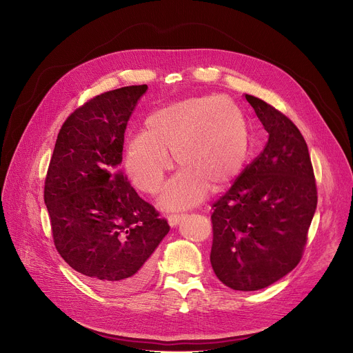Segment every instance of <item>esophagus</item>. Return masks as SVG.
<instances>
[{"label": "esophagus", "mask_w": 353, "mask_h": 353, "mask_svg": "<svg viewBox=\"0 0 353 353\" xmlns=\"http://www.w3.org/2000/svg\"><path fill=\"white\" fill-rule=\"evenodd\" d=\"M183 218H184L183 214H172V215L168 216V221H169V225H170V226H176Z\"/></svg>", "instance_id": "esophagus-1"}]
</instances>
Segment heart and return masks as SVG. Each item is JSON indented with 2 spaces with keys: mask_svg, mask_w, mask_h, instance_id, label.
Returning <instances> with one entry per match:
<instances>
[{
  "mask_svg": "<svg viewBox=\"0 0 353 353\" xmlns=\"http://www.w3.org/2000/svg\"><path fill=\"white\" fill-rule=\"evenodd\" d=\"M250 148L243 110L228 97H192L163 106L145 121L125 150V170L134 185L157 194L174 162L181 168L162 196L166 208L191 207L208 185L221 190L241 170Z\"/></svg>",
  "mask_w": 353,
  "mask_h": 353,
  "instance_id": "obj_1",
  "label": "heart"
}]
</instances>
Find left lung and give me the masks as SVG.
<instances>
[{"label": "left lung", "mask_w": 353, "mask_h": 353, "mask_svg": "<svg viewBox=\"0 0 353 353\" xmlns=\"http://www.w3.org/2000/svg\"><path fill=\"white\" fill-rule=\"evenodd\" d=\"M270 134L263 152L212 204L211 265L234 290H259L290 272L303 257L317 207L307 143L293 121L245 94Z\"/></svg>", "instance_id": "8db88e82"}]
</instances>
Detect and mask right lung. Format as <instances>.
<instances>
[{
	"instance_id": "add662e5",
	"label": "right lung",
	"mask_w": 353,
	"mask_h": 353,
	"mask_svg": "<svg viewBox=\"0 0 353 353\" xmlns=\"http://www.w3.org/2000/svg\"><path fill=\"white\" fill-rule=\"evenodd\" d=\"M146 85L100 93L71 113L44 180L53 241L97 289L128 293L152 275L150 257L169 232L120 169L124 132Z\"/></svg>"
}]
</instances>
